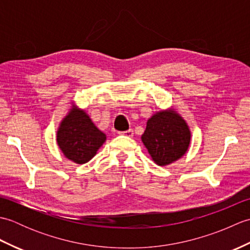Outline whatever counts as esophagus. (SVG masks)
Listing matches in <instances>:
<instances>
[{
  "mask_svg": "<svg viewBox=\"0 0 250 250\" xmlns=\"http://www.w3.org/2000/svg\"><path fill=\"white\" fill-rule=\"evenodd\" d=\"M120 135H125V136H128V137H132L134 134V131L133 129H129L126 131H124V132H119Z\"/></svg>",
  "mask_w": 250,
  "mask_h": 250,
  "instance_id": "esophagus-1",
  "label": "esophagus"
}]
</instances>
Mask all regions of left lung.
<instances>
[{"instance_id":"obj_1","label":"left lung","mask_w":250,"mask_h":250,"mask_svg":"<svg viewBox=\"0 0 250 250\" xmlns=\"http://www.w3.org/2000/svg\"><path fill=\"white\" fill-rule=\"evenodd\" d=\"M191 133L186 121L175 110H162L148 119L142 135L152 160L167 166L182 158L188 150Z\"/></svg>"}]
</instances>
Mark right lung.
I'll list each match as a JSON object with an SVG mask.
<instances>
[{
    "instance_id": "add662e5",
    "label": "right lung",
    "mask_w": 250,
    "mask_h": 250,
    "mask_svg": "<svg viewBox=\"0 0 250 250\" xmlns=\"http://www.w3.org/2000/svg\"><path fill=\"white\" fill-rule=\"evenodd\" d=\"M105 141L103 132L83 110L75 106L61 121L57 132V143L63 155L77 164L91 160Z\"/></svg>"
}]
</instances>
